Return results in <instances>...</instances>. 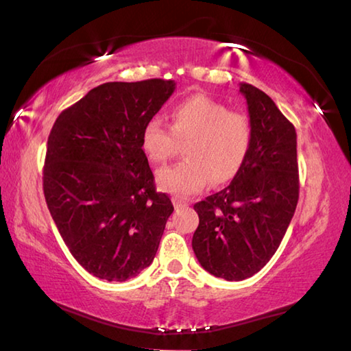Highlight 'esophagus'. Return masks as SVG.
<instances>
[{
    "label": "esophagus",
    "instance_id": "esophagus-1",
    "mask_svg": "<svg viewBox=\"0 0 351 351\" xmlns=\"http://www.w3.org/2000/svg\"><path fill=\"white\" fill-rule=\"evenodd\" d=\"M173 205H175V208L176 210H181V208H185V207H187V202H185V201H182V199L181 197H173Z\"/></svg>",
    "mask_w": 351,
    "mask_h": 351
}]
</instances>
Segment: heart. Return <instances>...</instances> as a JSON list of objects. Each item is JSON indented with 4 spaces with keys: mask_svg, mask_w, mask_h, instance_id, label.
<instances>
[{
    "mask_svg": "<svg viewBox=\"0 0 351 351\" xmlns=\"http://www.w3.org/2000/svg\"><path fill=\"white\" fill-rule=\"evenodd\" d=\"M176 143H185V160L161 169L156 180L162 190L185 196L239 173L251 149L252 125L246 114L199 94L171 109L170 129L160 117L143 126L140 144L150 162H166L176 152Z\"/></svg>",
    "mask_w": 351,
    "mask_h": 351,
    "instance_id": "heart-1",
    "label": "heart"
}]
</instances>
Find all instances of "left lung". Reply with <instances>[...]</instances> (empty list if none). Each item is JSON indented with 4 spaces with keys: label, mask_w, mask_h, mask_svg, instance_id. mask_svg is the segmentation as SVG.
Returning <instances> with one entry per match:
<instances>
[{
    "label": "left lung",
    "mask_w": 351,
    "mask_h": 351,
    "mask_svg": "<svg viewBox=\"0 0 351 351\" xmlns=\"http://www.w3.org/2000/svg\"><path fill=\"white\" fill-rule=\"evenodd\" d=\"M252 143L228 187L195 204L191 246L205 271L228 281L252 277L269 262L298 204L297 132L269 95L240 84Z\"/></svg>",
    "instance_id": "left-lung-1"
}]
</instances>
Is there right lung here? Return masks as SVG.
Returning <instances> with one entry per match:
<instances>
[{
	"label": "right lung",
	"instance_id": "right-lung-1",
	"mask_svg": "<svg viewBox=\"0 0 351 351\" xmlns=\"http://www.w3.org/2000/svg\"><path fill=\"white\" fill-rule=\"evenodd\" d=\"M173 91V80L108 82L62 111L48 135L47 207L94 277L126 281L154 262L173 205L156 193L140 138Z\"/></svg>",
	"mask_w": 351,
	"mask_h": 351
}]
</instances>
